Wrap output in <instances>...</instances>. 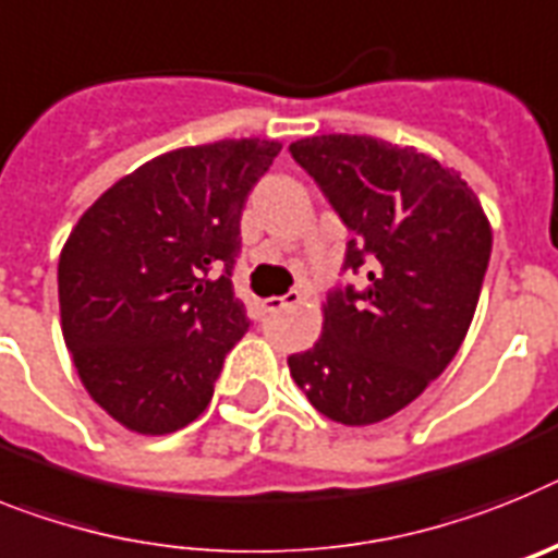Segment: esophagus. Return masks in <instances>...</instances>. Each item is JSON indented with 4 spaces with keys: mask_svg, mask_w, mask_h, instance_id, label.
Here are the masks:
<instances>
[{
    "mask_svg": "<svg viewBox=\"0 0 558 558\" xmlns=\"http://www.w3.org/2000/svg\"><path fill=\"white\" fill-rule=\"evenodd\" d=\"M300 300H303V294H300L298 289H292V292L283 294V298L264 300V308L266 312H283V308H289V306H298Z\"/></svg>",
    "mask_w": 558,
    "mask_h": 558,
    "instance_id": "esophagus-1",
    "label": "esophagus"
}]
</instances>
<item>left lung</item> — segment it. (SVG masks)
Returning <instances> with one entry per match:
<instances>
[{
    "label": "left lung",
    "mask_w": 558,
    "mask_h": 558,
    "mask_svg": "<svg viewBox=\"0 0 558 558\" xmlns=\"http://www.w3.org/2000/svg\"><path fill=\"white\" fill-rule=\"evenodd\" d=\"M351 230L345 269L367 289L328 294L314 348L289 356L326 418L367 426L424 393L466 339L492 225L466 179L413 145L319 134L289 145Z\"/></svg>",
    "instance_id": "obj_1"
}]
</instances>
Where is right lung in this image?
I'll list each match as a JSON object with an SVG mask.
<instances>
[{
  "mask_svg": "<svg viewBox=\"0 0 558 558\" xmlns=\"http://www.w3.org/2000/svg\"><path fill=\"white\" fill-rule=\"evenodd\" d=\"M280 148L244 137L159 154L72 227L58 258L61 333L86 393L129 433H177L210 404L246 331L230 283L241 210Z\"/></svg>",
  "mask_w": 558,
  "mask_h": 558,
  "instance_id": "obj_1",
  "label": "right lung"
}]
</instances>
